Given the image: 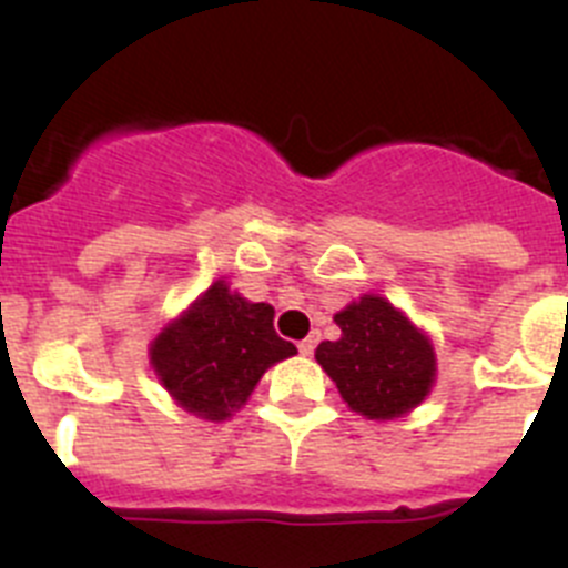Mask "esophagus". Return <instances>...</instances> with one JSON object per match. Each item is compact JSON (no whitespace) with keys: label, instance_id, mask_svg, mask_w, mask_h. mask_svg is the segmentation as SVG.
<instances>
[{"label":"esophagus","instance_id":"1","mask_svg":"<svg viewBox=\"0 0 568 568\" xmlns=\"http://www.w3.org/2000/svg\"><path fill=\"white\" fill-rule=\"evenodd\" d=\"M315 344H318V335H307V338H304V341H301V344H298V353L301 355H313V349H315Z\"/></svg>","mask_w":568,"mask_h":568}]
</instances>
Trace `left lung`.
I'll use <instances>...</instances> for the list:
<instances>
[{
    "label": "left lung",
    "mask_w": 568,
    "mask_h": 568,
    "mask_svg": "<svg viewBox=\"0 0 568 568\" xmlns=\"http://www.w3.org/2000/svg\"><path fill=\"white\" fill-rule=\"evenodd\" d=\"M338 341H321L315 361L335 381L353 413L393 420L413 413L433 393L438 358L424 329L404 310L375 293L335 313Z\"/></svg>",
    "instance_id": "obj_1"
}]
</instances>
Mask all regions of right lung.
<instances>
[{
	"label": "right lung",
	"instance_id": "1",
	"mask_svg": "<svg viewBox=\"0 0 568 568\" xmlns=\"http://www.w3.org/2000/svg\"><path fill=\"white\" fill-rule=\"evenodd\" d=\"M275 310L213 281L150 344V366L170 398L204 420H227L270 366L295 355L273 327Z\"/></svg>",
	"mask_w": 568,
	"mask_h": 568
}]
</instances>
